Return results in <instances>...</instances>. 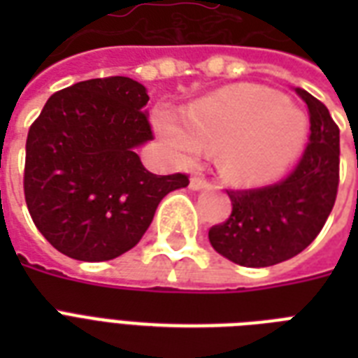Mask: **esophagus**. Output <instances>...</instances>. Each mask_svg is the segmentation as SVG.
<instances>
[{
  "label": "esophagus",
  "instance_id": "34e87169",
  "mask_svg": "<svg viewBox=\"0 0 358 358\" xmlns=\"http://www.w3.org/2000/svg\"><path fill=\"white\" fill-rule=\"evenodd\" d=\"M189 187L193 191H201V189H208L210 187V182L204 178H201V176H193L189 182Z\"/></svg>",
  "mask_w": 358,
  "mask_h": 358
}]
</instances>
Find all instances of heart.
<instances>
[{
    "instance_id": "heart-1",
    "label": "heart",
    "mask_w": 358,
    "mask_h": 358,
    "mask_svg": "<svg viewBox=\"0 0 358 358\" xmlns=\"http://www.w3.org/2000/svg\"><path fill=\"white\" fill-rule=\"evenodd\" d=\"M156 128L182 163L219 150V171L236 185H258L282 173L305 146L303 109L262 85H234L202 98L187 120L159 113Z\"/></svg>"
}]
</instances>
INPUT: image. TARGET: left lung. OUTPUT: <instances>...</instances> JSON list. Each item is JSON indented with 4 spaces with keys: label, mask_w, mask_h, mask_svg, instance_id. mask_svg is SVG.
<instances>
[{
    "label": "left lung",
    "mask_w": 358,
    "mask_h": 358,
    "mask_svg": "<svg viewBox=\"0 0 358 358\" xmlns=\"http://www.w3.org/2000/svg\"><path fill=\"white\" fill-rule=\"evenodd\" d=\"M310 141L297 167L278 184L227 191L232 213L208 232L219 255L245 267H267L305 250L322 232L338 193L340 129L329 109L303 89Z\"/></svg>",
    "instance_id": "left-lung-1"
}]
</instances>
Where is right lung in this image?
I'll return each instance as SVG.
<instances>
[{
	"label": "right lung",
	"instance_id": "1",
	"mask_svg": "<svg viewBox=\"0 0 358 358\" xmlns=\"http://www.w3.org/2000/svg\"><path fill=\"white\" fill-rule=\"evenodd\" d=\"M148 94L124 76L87 80L48 98L25 143L24 193L41 234L81 262L113 260L139 243L157 204L189 184L146 171Z\"/></svg>",
	"mask_w": 358,
	"mask_h": 358
}]
</instances>
